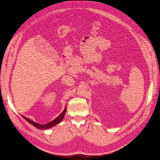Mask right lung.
<instances>
[{"instance_id":"add662e5","label":"right lung","mask_w":160,"mask_h":160,"mask_svg":"<svg viewBox=\"0 0 160 160\" xmlns=\"http://www.w3.org/2000/svg\"><path fill=\"white\" fill-rule=\"evenodd\" d=\"M66 111V108H64V110L63 111V112L61 114V115L59 117H58L55 120H54L51 122H49V123H46V124H45V125H40L39 123H35L33 121L27 118V117H25L24 116H22V117H23L27 121H28L30 124H32L33 126L35 127L36 128H37L38 129H48V128H51L52 127L55 126L56 125H57L58 123H59V122H61V120L63 119V118H64V117L65 115Z\"/></svg>"}]
</instances>
